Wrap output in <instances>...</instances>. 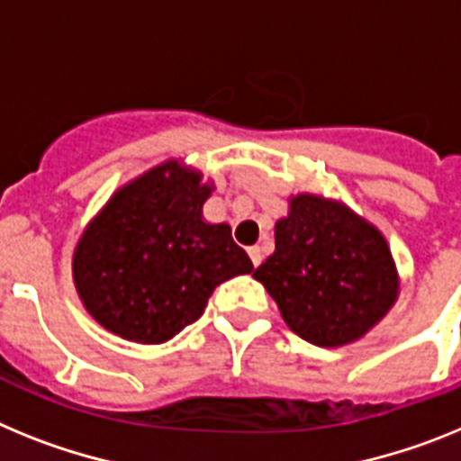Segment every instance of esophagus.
<instances>
[{
	"mask_svg": "<svg viewBox=\"0 0 461 461\" xmlns=\"http://www.w3.org/2000/svg\"><path fill=\"white\" fill-rule=\"evenodd\" d=\"M248 255H250V262H253L255 267H259V262H262V248L259 246L248 248Z\"/></svg>",
	"mask_w": 461,
	"mask_h": 461,
	"instance_id": "obj_1",
	"label": "esophagus"
}]
</instances>
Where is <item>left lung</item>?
I'll return each mask as SVG.
<instances>
[{"instance_id":"1","label":"left lung","mask_w":461,"mask_h":461,"mask_svg":"<svg viewBox=\"0 0 461 461\" xmlns=\"http://www.w3.org/2000/svg\"><path fill=\"white\" fill-rule=\"evenodd\" d=\"M294 334L322 348L357 341L394 306L399 274L385 236L334 199L290 197L276 250L255 269Z\"/></svg>"}]
</instances>
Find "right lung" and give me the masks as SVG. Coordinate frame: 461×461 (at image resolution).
<instances>
[{
	"label": "right lung",
	"instance_id": "obj_1",
	"mask_svg": "<svg viewBox=\"0 0 461 461\" xmlns=\"http://www.w3.org/2000/svg\"><path fill=\"white\" fill-rule=\"evenodd\" d=\"M213 192L178 159L120 187L74 250V283L87 313L127 341L164 343L202 318L215 287L250 274L230 225H211Z\"/></svg>",
	"mask_w": 461,
	"mask_h": 461
}]
</instances>
